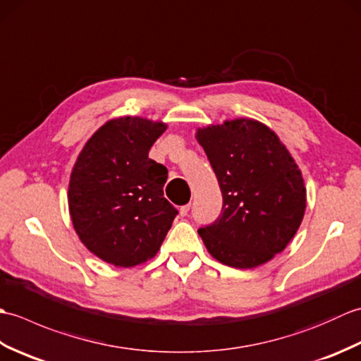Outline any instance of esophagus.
<instances>
[{
    "label": "esophagus",
    "mask_w": 361,
    "mask_h": 361,
    "mask_svg": "<svg viewBox=\"0 0 361 361\" xmlns=\"http://www.w3.org/2000/svg\"><path fill=\"white\" fill-rule=\"evenodd\" d=\"M189 209H190V203H188V204H183L181 208H180V216H181V217H186V216H188V212H189Z\"/></svg>",
    "instance_id": "esophagus-1"
}]
</instances>
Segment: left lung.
<instances>
[{
  "mask_svg": "<svg viewBox=\"0 0 361 361\" xmlns=\"http://www.w3.org/2000/svg\"><path fill=\"white\" fill-rule=\"evenodd\" d=\"M224 197L220 216L198 229L219 262L255 268L293 239L305 211L301 171L279 137L252 119L197 132Z\"/></svg>",
  "mask_w": 361,
  "mask_h": 361,
  "instance_id": "1",
  "label": "left lung"
}]
</instances>
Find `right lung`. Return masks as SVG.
Wrapping results in <instances>:
<instances>
[{
	"instance_id": "add662e5",
	"label": "right lung",
	"mask_w": 361,
	"mask_h": 361,
	"mask_svg": "<svg viewBox=\"0 0 361 361\" xmlns=\"http://www.w3.org/2000/svg\"><path fill=\"white\" fill-rule=\"evenodd\" d=\"M164 130L142 118L111 119L75 161L68 189L73 225L105 262L135 267L152 259L178 214L164 198L167 169L149 158Z\"/></svg>"
}]
</instances>
